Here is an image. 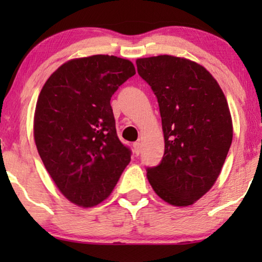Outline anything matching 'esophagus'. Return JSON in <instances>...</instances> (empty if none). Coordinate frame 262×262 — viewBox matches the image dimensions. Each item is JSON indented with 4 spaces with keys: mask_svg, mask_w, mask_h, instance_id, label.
Returning a JSON list of instances; mask_svg holds the SVG:
<instances>
[{
    "mask_svg": "<svg viewBox=\"0 0 262 262\" xmlns=\"http://www.w3.org/2000/svg\"><path fill=\"white\" fill-rule=\"evenodd\" d=\"M141 150L142 148H141V144H139V142L134 143V151L136 155H139V154H141Z\"/></svg>",
    "mask_w": 262,
    "mask_h": 262,
    "instance_id": "esophagus-1",
    "label": "esophagus"
}]
</instances>
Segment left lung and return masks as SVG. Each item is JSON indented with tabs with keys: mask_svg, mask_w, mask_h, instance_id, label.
Instances as JSON below:
<instances>
[{
	"mask_svg": "<svg viewBox=\"0 0 262 262\" xmlns=\"http://www.w3.org/2000/svg\"><path fill=\"white\" fill-rule=\"evenodd\" d=\"M159 102L164 154L148 168L154 191L174 206H188L210 191L232 141L227 99L212 75L192 60L161 55L136 60Z\"/></svg>",
	"mask_w": 262,
	"mask_h": 262,
	"instance_id": "left-lung-1",
	"label": "left lung"
}]
</instances>
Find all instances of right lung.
Returning <instances> with one entry per match:
<instances>
[{
  "mask_svg": "<svg viewBox=\"0 0 262 262\" xmlns=\"http://www.w3.org/2000/svg\"><path fill=\"white\" fill-rule=\"evenodd\" d=\"M136 74L130 60L95 55L71 59L45 82L34 113V141L44 166L71 203L103 202L131 161L119 141L111 98Z\"/></svg>",
  "mask_w": 262,
  "mask_h": 262,
  "instance_id": "obj_1",
  "label": "right lung"
}]
</instances>
